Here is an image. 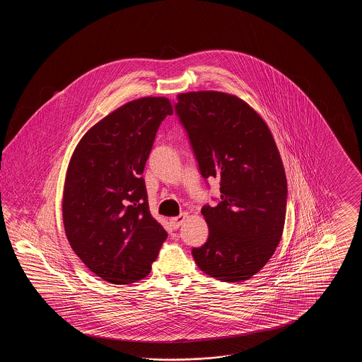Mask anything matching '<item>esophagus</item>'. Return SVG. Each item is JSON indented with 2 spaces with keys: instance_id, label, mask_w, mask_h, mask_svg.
<instances>
[{
  "instance_id": "esophagus-1",
  "label": "esophagus",
  "mask_w": 362,
  "mask_h": 362,
  "mask_svg": "<svg viewBox=\"0 0 362 362\" xmlns=\"http://www.w3.org/2000/svg\"><path fill=\"white\" fill-rule=\"evenodd\" d=\"M186 220H187V214L185 213V214H180V216H177V217H173V218L170 220V223H171L173 228L176 229V228H180L182 225L185 224Z\"/></svg>"
}]
</instances>
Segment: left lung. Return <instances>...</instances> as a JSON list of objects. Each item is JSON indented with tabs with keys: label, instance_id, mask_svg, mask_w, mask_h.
<instances>
[{
	"label": "left lung",
	"instance_id": "left-lung-1",
	"mask_svg": "<svg viewBox=\"0 0 362 362\" xmlns=\"http://www.w3.org/2000/svg\"><path fill=\"white\" fill-rule=\"evenodd\" d=\"M176 100L199 171L221 180L220 204L201 210L209 238L192 257L207 276L247 281L273 257L284 232L288 185L276 141L258 112L235 95L198 90Z\"/></svg>",
	"mask_w": 362,
	"mask_h": 362
}]
</instances>
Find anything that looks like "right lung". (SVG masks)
Returning a JSON list of instances; mask_svg holds the SVG:
<instances>
[{
  "label": "right lung",
  "instance_id": "add662e5",
  "mask_svg": "<svg viewBox=\"0 0 362 362\" xmlns=\"http://www.w3.org/2000/svg\"><path fill=\"white\" fill-rule=\"evenodd\" d=\"M173 114L163 96L123 104L93 124L70 157L65 233L86 267L110 284L148 276L168 236L151 214L142 173L160 123Z\"/></svg>",
  "mask_w": 362,
  "mask_h": 362
}]
</instances>
